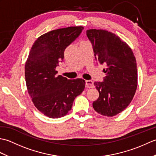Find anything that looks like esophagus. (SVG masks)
I'll return each instance as SVG.
<instances>
[{"instance_id": "esophagus-1", "label": "esophagus", "mask_w": 156, "mask_h": 156, "mask_svg": "<svg viewBox=\"0 0 156 156\" xmlns=\"http://www.w3.org/2000/svg\"><path fill=\"white\" fill-rule=\"evenodd\" d=\"M86 87L87 88H93L94 84L92 80H86Z\"/></svg>"}]
</instances>
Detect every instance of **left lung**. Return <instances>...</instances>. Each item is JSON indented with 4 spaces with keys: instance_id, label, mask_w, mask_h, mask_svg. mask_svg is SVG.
I'll return each mask as SVG.
<instances>
[{
    "instance_id": "8db88e82",
    "label": "left lung",
    "mask_w": 156,
    "mask_h": 156,
    "mask_svg": "<svg viewBox=\"0 0 156 156\" xmlns=\"http://www.w3.org/2000/svg\"><path fill=\"white\" fill-rule=\"evenodd\" d=\"M97 64L107 66L102 82H94L99 97L92 103L98 113H120L131 103L137 87L136 59L131 49L118 36L102 29L87 31Z\"/></svg>"
}]
</instances>
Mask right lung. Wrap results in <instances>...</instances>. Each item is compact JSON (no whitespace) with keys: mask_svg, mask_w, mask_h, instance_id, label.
Instances as JSON below:
<instances>
[{"mask_svg":"<svg viewBox=\"0 0 156 156\" xmlns=\"http://www.w3.org/2000/svg\"><path fill=\"white\" fill-rule=\"evenodd\" d=\"M84 27L55 29L40 36L33 45L25 64V81L35 107L49 118L64 117L74 99L84 91L86 82L57 75L55 68L64 59L66 48L80 35Z\"/></svg>","mask_w":156,"mask_h":156,"instance_id":"add662e5","label":"right lung"}]
</instances>
